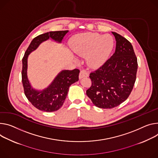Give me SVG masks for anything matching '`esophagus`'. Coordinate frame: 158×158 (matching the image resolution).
I'll list each match as a JSON object with an SVG mask.
<instances>
[{"instance_id":"1","label":"esophagus","mask_w":158,"mask_h":158,"mask_svg":"<svg viewBox=\"0 0 158 158\" xmlns=\"http://www.w3.org/2000/svg\"><path fill=\"white\" fill-rule=\"evenodd\" d=\"M79 79L85 77H88V73L85 70H82L80 71V73H79Z\"/></svg>"}]
</instances>
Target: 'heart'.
I'll list each match as a JSON object with an SVG mask.
<instances>
[{
    "label": "heart",
    "mask_w": 158,
    "mask_h": 158,
    "mask_svg": "<svg viewBox=\"0 0 158 158\" xmlns=\"http://www.w3.org/2000/svg\"><path fill=\"white\" fill-rule=\"evenodd\" d=\"M113 47L114 40L111 35L87 33L75 36L71 48L79 56L88 55V64L98 68L107 61Z\"/></svg>",
    "instance_id": "1"
}]
</instances>
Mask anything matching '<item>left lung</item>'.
Listing matches in <instances>:
<instances>
[{
	"label": "left lung",
	"mask_w": 158,
	"mask_h": 158,
	"mask_svg": "<svg viewBox=\"0 0 158 158\" xmlns=\"http://www.w3.org/2000/svg\"><path fill=\"white\" fill-rule=\"evenodd\" d=\"M115 52L98 69L90 74L91 86L87 96L97 107L110 109L122 103L130 95L136 80L137 59L132 44L119 34Z\"/></svg>",
	"instance_id": "1"
}]
</instances>
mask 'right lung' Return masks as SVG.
Here are the masks:
<instances>
[{
  "label": "right lung",
  "mask_w": 158,
  "mask_h": 158,
  "mask_svg": "<svg viewBox=\"0 0 158 158\" xmlns=\"http://www.w3.org/2000/svg\"><path fill=\"white\" fill-rule=\"evenodd\" d=\"M67 31H50L35 37L27 48L23 58L22 82L24 94L29 102L37 109L46 112H52L59 110L63 105L67 97L70 85L78 81L79 70H63L57 75L48 86L43 90L33 88L27 78V58L42 42L52 38L61 43Z\"/></svg>",
  "instance_id": "right-lung-1"
}]
</instances>
